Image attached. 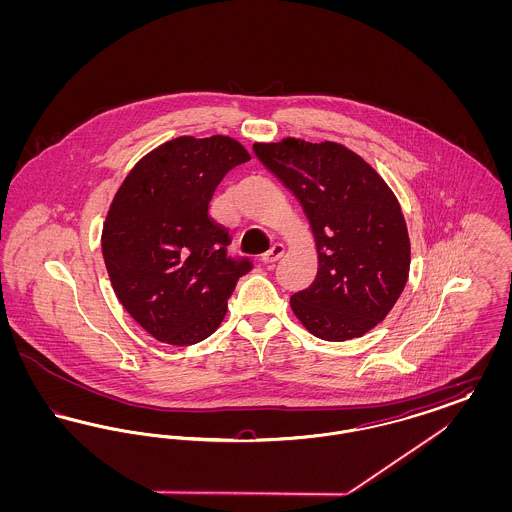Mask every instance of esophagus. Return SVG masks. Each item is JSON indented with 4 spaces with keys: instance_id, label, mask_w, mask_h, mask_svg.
Wrapping results in <instances>:
<instances>
[{
    "instance_id": "obj_1",
    "label": "esophagus",
    "mask_w": 512,
    "mask_h": 512,
    "mask_svg": "<svg viewBox=\"0 0 512 512\" xmlns=\"http://www.w3.org/2000/svg\"><path fill=\"white\" fill-rule=\"evenodd\" d=\"M282 255H284V244H274L268 249L267 253L261 257V261H263L265 265H270V263L278 261Z\"/></svg>"
}]
</instances>
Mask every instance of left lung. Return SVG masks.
Wrapping results in <instances>:
<instances>
[{
  "label": "left lung",
  "instance_id": "left-lung-1",
  "mask_svg": "<svg viewBox=\"0 0 512 512\" xmlns=\"http://www.w3.org/2000/svg\"><path fill=\"white\" fill-rule=\"evenodd\" d=\"M255 155L292 192L315 234V282L290 299L320 340L361 338L388 317L411 267V242L397 197L363 157L336 142L286 138Z\"/></svg>",
  "mask_w": 512,
  "mask_h": 512
}]
</instances>
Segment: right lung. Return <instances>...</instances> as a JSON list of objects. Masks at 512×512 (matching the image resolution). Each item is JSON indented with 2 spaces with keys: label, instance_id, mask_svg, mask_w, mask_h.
<instances>
[{
  "label": "right lung",
  "instance_id": "1",
  "mask_svg": "<svg viewBox=\"0 0 512 512\" xmlns=\"http://www.w3.org/2000/svg\"><path fill=\"white\" fill-rule=\"evenodd\" d=\"M249 159L234 138L180 136L142 157L113 197L101 234L105 267L122 307L155 340L209 338L253 268L228 257V230L209 217L224 174Z\"/></svg>",
  "mask_w": 512,
  "mask_h": 512
}]
</instances>
